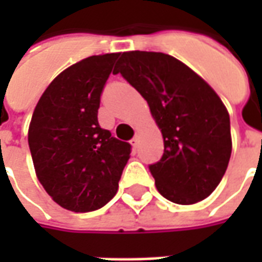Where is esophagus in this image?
<instances>
[{
    "label": "esophagus",
    "instance_id": "34e87169",
    "mask_svg": "<svg viewBox=\"0 0 262 262\" xmlns=\"http://www.w3.org/2000/svg\"><path fill=\"white\" fill-rule=\"evenodd\" d=\"M139 142H140V137H139V135H136V136L130 140V144L133 147H137V146H139Z\"/></svg>",
    "mask_w": 262,
    "mask_h": 262
}]
</instances>
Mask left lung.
<instances>
[{
  "instance_id": "left-lung-1",
  "label": "left lung",
  "mask_w": 262,
  "mask_h": 262,
  "mask_svg": "<svg viewBox=\"0 0 262 262\" xmlns=\"http://www.w3.org/2000/svg\"><path fill=\"white\" fill-rule=\"evenodd\" d=\"M150 106L164 139V154L148 170L171 202L208 198L225 176L231 154L230 118L208 82L170 54L125 52L115 67Z\"/></svg>"
}]
</instances>
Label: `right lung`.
Here are the masks:
<instances>
[{
    "mask_svg": "<svg viewBox=\"0 0 262 262\" xmlns=\"http://www.w3.org/2000/svg\"><path fill=\"white\" fill-rule=\"evenodd\" d=\"M118 56H91L70 66L50 82L32 115L28 142L37 180L71 212L106 205L130 157V144L98 123L101 94Z\"/></svg>",
    "mask_w": 262,
    "mask_h": 262,
    "instance_id": "add662e5",
    "label": "right lung"
}]
</instances>
